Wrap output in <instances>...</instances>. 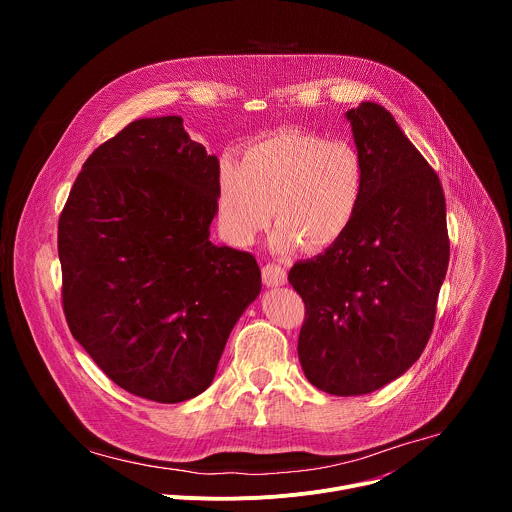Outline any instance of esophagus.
<instances>
[{"label": "esophagus", "instance_id": "1", "mask_svg": "<svg viewBox=\"0 0 512 512\" xmlns=\"http://www.w3.org/2000/svg\"><path fill=\"white\" fill-rule=\"evenodd\" d=\"M263 281H265V285H269V287L283 285V283L287 281V271H285V267L275 265V263H267V265L263 267Z\"/></svg>", "mask_w": 512, "mask_h": 512}]
</instances>
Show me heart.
Here are the masks:
<instances>
[{
  "instance_id": "1",
  "label": "heart",
  "mask_w": 512,
  "mask_h": 512,
  "mask_svg": "<svg viewBox=\"0 0 512 512\" xmlns=\"http://www.w3.org/2000/svg\"><path fill=\"white\" fill-rule=\"evenodd\" d=\"M367 194V166L350 141L283 129L251 143L241 164L218 168L216 214L225 237L249 247L277 225L279 253L300 245L308 253L334 247L354 225Z\"/></svg>"
}]
</instances>
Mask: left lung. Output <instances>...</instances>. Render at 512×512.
<instances>
[{"label": "left lung", "mask_w": 512, "mask_h": 512, "mask_svg": "<svg viewBox=\"0 0 512 512\" xmlns=\"http://www.w3.org/2000/svg\"><path fill=\"white\" fill-rule=\"evenodd\" d=\"M346 117L367 194L350 231L287 275L306 306L304 375L342 397L385 387L421 356L450 261L446 198L433 168L385 107L360 103Z\"/></svg>", "instance_id": "8db88e82"}]
</instances>
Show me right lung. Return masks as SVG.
Segmentation results:
<instances>
[{"mask_svg":"<svg viewBox=\"0 0 512 512\" xmlns=\"http://www.w3.org/2000/svg\"><path fill=\"white\" fill-rule=\"evenodd\" d=\"M216 182V156L182 117L139 119L87 158L60 212L66 324L135 397L200 395L261 291L251 253L208 239Z\"/></svg>","mask_w":512,"mask_h":512,"instance_id":"1","label":"right lung"}]
</instances>
